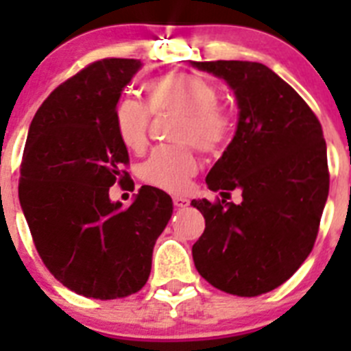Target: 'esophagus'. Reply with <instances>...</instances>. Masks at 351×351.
Here are the masks:
<instances>
[{"mask_svg": "<svg viewBox=\"0 0 351 351\" xmlns=\"http://www.w3.org/2000/svg\"><path fill=\"white\" fill-rule=\"evenodd\" d=\"M190 204V200L184 197H173V206L176 207H186Z\"/></svg>", "mask_w": 351, "mask_h": 351, "instance_id": "34e87169", "label": "esophagus"}]
</instances>
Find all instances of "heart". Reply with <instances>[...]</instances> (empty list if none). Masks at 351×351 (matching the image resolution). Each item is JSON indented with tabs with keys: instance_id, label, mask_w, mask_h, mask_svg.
Instances as JSON below:
<instances>
[{
	"instance_id": "heart-1",
	"label": "heart",
	"mask_w": 351,
	"mask_h": 351,
	"mask_svg": "<svg viewBox=\"0 0 351 351\" xmlns=\"http://www.w3.org/2000/svg\"><path fill=\"white\" fill-rule=\"evenodd\" d=\"M151 112L178 110L172 145H161L142 163L141 179L158 190L179 193L186 190L190 178L197 172L198 161L193 145L204 153H213L226 141L232 128V117L218 104V91L206 79L190 73H169L144 84ZM114 130L121 144L132 151H141L147 141L149 110L145 105L121 96L112 110Z\"/></svg>"
}]
</instances>
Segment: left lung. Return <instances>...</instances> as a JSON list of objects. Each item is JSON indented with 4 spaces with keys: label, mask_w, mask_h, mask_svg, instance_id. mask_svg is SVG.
I'll return each mask as SVG.
<instances>
[{
    "label": "left lung",
    "mask_w": 351,
    "mask_h": 351,
    "mask_svg": "<svg viewBox=\"0 0 351 351\" xmlns=\"http://www.w3.org/2000/svg\"><path fill=\"white\" fill-rule=\"evenodd\" d=\"M234 91L235 135L206 182L216 204L191 200L206 230L191 247L204 280L239 297L283 285L311 253L328 195L320 121L299 93L262 63L191 61ZM243 191L241 204L226 203Z\"/></svg>",
    "instance_id": "left-lung-1"
}]
</instances>
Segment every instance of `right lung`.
<instances>
[{
    "instance_id": "add662e5",
    "label": "right lung",
    "mask_w": 351,
    "mask_h": 351,
    "mask_svg": "<svg viewBox=\"0 0 351 351\" xmlns=\"http://www.w3.org/2000/svg\"><path fill=\"white\" fill-rule=\"evenodd\" d=\"M141 68L116 58L89 64L49 95L27 132L19 181L24 218L45 267L89 299L141 290L172 216V198L153 186H142L130 207L108 197L128 176L112 110Z\"/></svg>"
}]
</instances>
